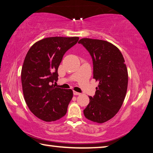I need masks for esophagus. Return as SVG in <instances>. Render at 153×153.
<instances>
[{"instance_id": "esophagus-1", "label": "esophagus", "mask_w": 153, "mask_h": 153, "mask_svg": "<svg viewBox=\"0 0 153 153\" xmlns=\"http://www.w3.org/2000/svg\"><path fill=\"white\" fill-rule=\"evenodd\" d=\"M80 93H79V92H77V91H74V95H75V96H77V95H80Z\"/></svg>"}]
</instances>
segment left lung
<instances>
[{
    "label": "left lung",
    "mask_w": 153,
    "mask_h": 153,
    "mask_svg": "<svg viewBox=\"0 0 153 153\" xmlns=\"http://www.w3.org/2000/svg\"><path fill=\"white\" fill-rule=\"evenodd\" d=\"M81 43L93 61L94 77L98 82L94 97L84 114L94 123H104L113 118L123 104L128 88V70L120 50L106 41L83 38Z\"/></svg>",
    "instance_id": "obj_1"
}]
</instances>
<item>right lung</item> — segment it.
Segmentation results:
<instances>
[{"label": "right lung", "mask_w": 153, "mask_h": 153, "mask_svg": "<svg viewBox=\"0 0 153 153\" xmlns=\"http://www.w3.org/2000/svg\"><path fill=\"white\" fill-rule=\"evenodd\" d=\"M78 40V37L45 38L27 52L21 70L23 92L30 112L41 120L55 121L67 113L73 91L55 88L53 83L63 55Z\"/></svg>", "instance_id": "right-lung-1"}]
</instances>
